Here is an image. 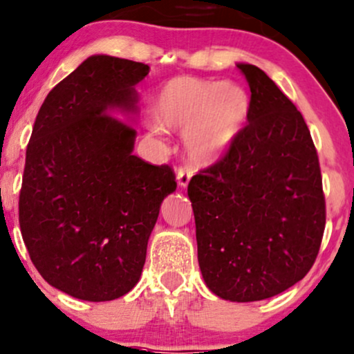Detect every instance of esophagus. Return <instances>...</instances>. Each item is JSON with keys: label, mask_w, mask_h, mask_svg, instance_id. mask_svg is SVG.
Wrapping results in <instances>:
<instances>
[{"label": "esophagus", "mask_w": 354, "mask_h": 354, "mask_svg": "<svg viewBox=\"0 0 354 354\" xmlns=\"http://www.w3.org/2000/svg\"><path fill=\"white\" fill-rule=\"evenodd\" d=\"M190 177H192V169H190V167L184 165V167L177 169V184H178V187L185 189V187L189 185Z\"/></svg>", "instance_id": "obj_1"}]
</instances>
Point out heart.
<instances>
[{"mask_svg": "<svg viewBox=\"0 0 354 354\" xmlns=\"http://www.w3.org/2000/svg\"><path fill=\"white\" fill-rule=\"evenodd\" d=\"M151 131L184 132L189 157L197 164L217 160L230 147L248 112V95L232 81L180 76L162 86L156 99Z\"/></svg>", "mask_w": 354, "mask_h": 354, "instance_id": "b5f03b06", "label": "heart"}]
</instances>
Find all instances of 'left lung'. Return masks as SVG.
Returning <instances> with one entry per match:
<instances>
[{"label": "left lung", "mask_w": 354, "mask_h": 354, "mask_svg": "<svg viewBox=\"0 0 354 354\" xmlns=\"http://www.w3.org/2000/svg\"><path fill=\"white\" fill-rule=\"evenodd\" d=\"M250 86L248 124L222 160L190 180L198 267L223 300L260 301L300 281L325 230V195L301 112L260 68L239 62Z\"/></svg>", "instance_id": "left-lung-1"}]
</instances>
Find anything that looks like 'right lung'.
Returning <instances> with one entry per match:
<instances>
[{"mask_svg":"<svg viewBox=\"0 0 354 354\" xmlns=\"http://www.w3.org/2000/svg\"><path fill=\"white\" fill-rule=\"evenodd\" d=\"M142 62L95 54L44 99L26 151L19 227L54 288L86 301L124 297L139 281L169 165L132 156Z\"/></svg>","mask_w":354,"mask_h":354,"instance_id":"add662e5","label":"right lung"}]
</instances>
